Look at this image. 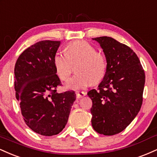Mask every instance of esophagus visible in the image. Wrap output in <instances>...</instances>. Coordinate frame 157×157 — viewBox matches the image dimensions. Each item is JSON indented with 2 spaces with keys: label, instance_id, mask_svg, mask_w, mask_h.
<instances>
[{
  "label": "esophagus",
  "instance_id": "1",
  "mask_svg": "<svg viewBox=\"0 0 157 157\" xmlns=\"http://www.w3.org/2000/svg\"><path fill=\"white\" fill-rule=\"evenodd\" d=\"M85 95H86V93H84V92H76V98L78 99L84 97Z\"/></svg>",
  "mask_w": 157,
  "mask_h": 157
}]
</instances>
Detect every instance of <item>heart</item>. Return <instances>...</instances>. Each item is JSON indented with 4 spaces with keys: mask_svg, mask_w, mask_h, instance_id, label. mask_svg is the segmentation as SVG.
Returning <instances> with one entry per match:
<instances>
[{
    "mask_svg": "<svg viewBox=\"0 0 157 157\" xmlns=\"http://www.w3.org/2000/svg\"><path fill=\"white\" fill-rule=\"evenodd\" d=\"M76 73L65 83L71 90H83L104 78L106 71V61L104 55L97 52L91 44L86 41H75L65 48V53L56 52L53 57V65L57 75L65 81L71 74V63L78 62Z\"/></svg>",
    "mask_w": 157,
    "mask_h": 157,
    "instance_id": "1",
    "label": "heart"
}]
</instances>
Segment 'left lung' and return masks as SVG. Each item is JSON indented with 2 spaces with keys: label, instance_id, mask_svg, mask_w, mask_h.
<instances>
[{
  "label": "left lung",
  "instance_id": "obj_1",
  "mask_svg": "<svg viewBox=\"0 0 157 157\" xmlns=\"http://www.w3.org/2000/svg\"><path fill=\"white\" fill-rule=\"evenodd\" d=\"M100 44L106 71L98 89L90 90L92 126L98 133L114 135L135 118L143 104L145 75L137 54L109 36L93 38Z\"/></svg>",
  "mask_w": 157,
  "mask_h": 157
}]
</instances>
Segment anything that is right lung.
Segmentation results:
<instances>
[{"label": "right lung", "mask_w": 157, "mask_h": 157, "mask_svg": "<svg viewBox=\"0 0 157 157\" xmlns=\"http://www.w3.org/2000/svg\"><path fill=\"white\" fill-rule=\"evenodd\" d=\"M60 41L43 40L25 49L14 66V90L25 123L43 136L63 130L75 101L73 91L56 93L61 82L53 65Z\"/></svg>", "instance_id": "right-lung-1"}]
</instances>
